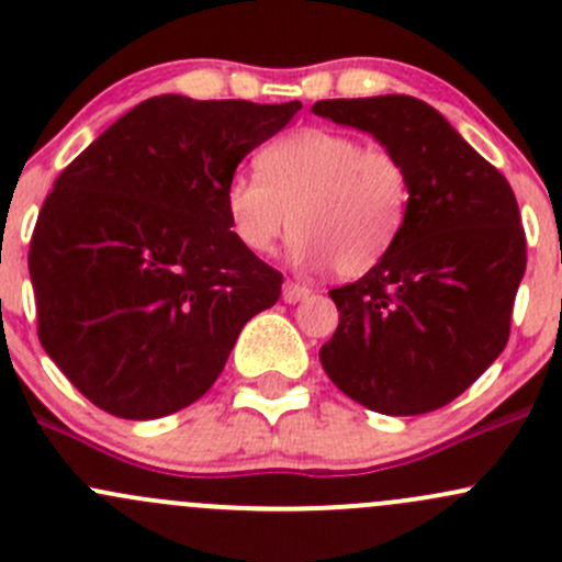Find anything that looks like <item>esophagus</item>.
I'll return each mask as SVG.
<instances>
[{
	"instance_id": "obj_1",
	"label": "esophagus",
	"mask_w": 562,
	"mask_h": 562,
	"mask_svg": "<svg viewBox=\"0 0 562 562\" xmlns=\"http://www.w3.org/2000/svg\"><path fill=\"white\" fill-rule=\"evenodd\" d=\"M310 288L307 285H299V282H285V288H282V299H285L288 304H299L304 302V299H310Z\"/></svg>"
}]
</instances>
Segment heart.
<instances>
[{
    "label": "heart",
    "mask_w": 562,
    "mask_h": 562,
    "mask_svg": "<svg viewBox=\"0 0 562 562\" xmlns=\"http://www.w3.org/2000/svg\"><path fill=\"white\" fill-rule=\"evenodd\" d=\"M258 168L260 176H234L223 195L231 234L252 255H269L293 223L296 263H331L334 274L361 277L386 258L405 225L411 176L394 151L356 135L293 130L260 151Z\"/></svg>",
    "instance_id": "heart-1"
}]
</instances>
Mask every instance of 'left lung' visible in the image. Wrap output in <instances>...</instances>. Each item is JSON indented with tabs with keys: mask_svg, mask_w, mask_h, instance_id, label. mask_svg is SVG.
Wrapping results in <instances>:
<instances>
[{
	"mask_svg": "<svg viewBox=\"0 0 562 562\" xmlns=\"http://www.w3.org/2000/svg\"><path fill=\"white\" fill-rule=\"evenodd\" d=\"M313 113L370 133L411 176V206L386 258L328 291L339 326L321 348L323 370L370 411H438L508 342L527 263L512 184L407 94L321 100Z\"/></svg>",
	"mask_w": 562,
	"mask_h": 562,
	"instance_id": "1",
	"label": "left lung"
}]
</instances>
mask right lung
I'll list each match as a JSON object with an SVG mask.
<instances>
[{
    "label": "right lung",
    "mask_w": 562,
    "mask_h": 562,
    "mask_svg": "<svg viewBox=\"0 0 562 562\" xmlns=\"http://www.w3.org/2000/svg\"><path fill=\"white\" fill-rule=\"evenodd\" d=\"M302 103L144 100L54 181L32 234L37 334L89 402L162 418L201 400L282 274L231 234L225 184Z\"/></svg>",
    "instance_id": "right-lung-1"
}]
</instances>
